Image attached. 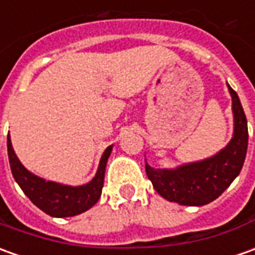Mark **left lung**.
I'll return each mask as SVG.
<instances>
[{"label": "left lung", "mask_w": 255, "mask_h": 255, "mask_svg": "<svg viewBox=\"0 0 255 255\" xmlns=\"http://www.w3.org/2000/svg\"><path fill=\"white\" fill-rule=\"evenodd\" d=\"M235 116V134L229 145L218 155L180 166L177 169H153L145 164L153 188L167 201L180 205L201 207L216 200L239 176L247 153L249 129L243 106L228 85Z\"/></svg>", "instance_id": "left-lung-1"}]
</instances>
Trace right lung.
I'll return each instance as SVG.
<instances>
[{
  "mask_svg": "<svg viewBox=\"0 0 255 255\" xmlns=\"http://www.w3.org/2000/svg\"><path fill=\"white\" fill-rule=\"evenodd\" d=\"M6 146H8L12 176L15 181L22 188V191L27 195V198L50 216H55V218L75 216L88 211L100 198L103 181H105L106 163L110 156L112 146H107V149L105 150L103 156L100 159L98 173L93 180L91 183L79 187L62 186L58 183L46 181L44 178L37 177L30 171L26 170L12 149L9 134H8Z\"/></svg>",
  "mask_w": 255,
  "mask_h": 255,
  "instance_id": "1",
  "label": "right lung"
}]
</instances>
